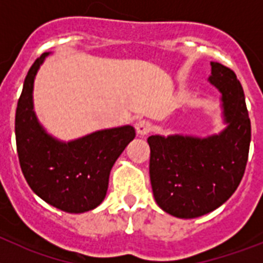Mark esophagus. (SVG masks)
Wrapping results in <instances>:
<instances>
[{
	"instance_id": "esophagus-1",
	"label": "esophagus",
	"mask_w": 263,
	"mask_h": 263,
	"mask_svg": "<svg viewBox=\"0 0 263 263\" xmlns=\"http://www.w3.org/2000/svg\"><path fill=\"white\" fill-rule=\"evenodd\" d=\"M136 129H137V133H138L139 136H146V134L150 133V132L153 130V124L150 122V121L142 120V121H139V122H137Z\"/></svg>"
}]
</instances>
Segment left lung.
<instances>
[{
  "label": "left lung",
  "instance_id": "1",
  "mask_svg": "<svg viewBox=\"0 0 263 263\" xmlns=\"http://www.w3.org/2000/svg\"><path fill=\"white\" fill-rule=\"evenodd\" d=\"M210 81L222 95L228 127L208 138L152 136L150 180L158 205L170 215L194 218L215 211L234 194L249 157L252 126L236 73L211 62Z\"/></svg>",
  "mask_w": 263,
  "mask_h": 263
}]
</instances>
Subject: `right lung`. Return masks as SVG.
<instances>
[{"mask_svg": "<svg viewBox=\"0 0 263 263\" xmlns=\"http://www.w3.org/2000/svg\"><path fill=\"white\" fill-rule=\"evenodd\" d=\"M48 52L34 62L15 111V141L27 184L41 199L68 213L93 210L104 200L110 170L136 137L133 126L100 130L63 143L48 136L32 110V84Z\"/></svg>", "mask_w": 263, "mask_h": 263, "instance_id": "right-lung-1", "label": "right lung"}]
</instances>
